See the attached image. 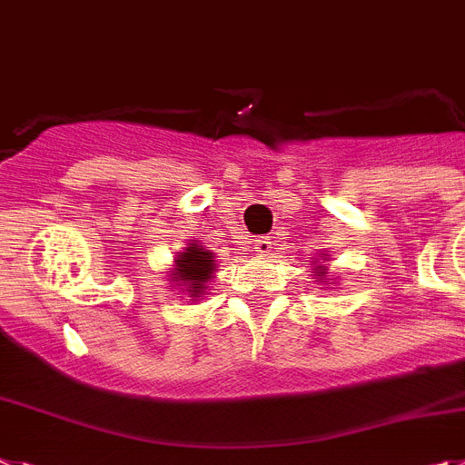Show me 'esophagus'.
<instances>
[{
  "label": "esophagus",
  "mask_w": 465,
  "mask_h": 465,
  "mask_svg": "<svg viewBox=\"0 0 465 465\" xmlns=\"http://www.w3.org/2000/svg\"><path fill=\"white\" fill-rule=\"evenodd\" d=\"M253 252H259L261 256H268L272 252V242L268 237H259V240H253Z\"/></svg>",
  "instance_id": "obj_1"
}]
</instances>
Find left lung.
<instances>
[{
	"instance_id": "1",
	"label": "left lung",
	"mask_w": 465,
	"mask_h": 465,
	"mask_svg": "<svg viewBox=\"0 0 465 465\" xmlns=\"http://www.w3.org/2000/svg\"><path fill=\"white\" fill-rule=\"evenodd\" d=\"M315 263H317V261H315ZM315 271H317L315 280H324V277H327V268H324V265H315Z\"/></svg>"
}]
</instances>
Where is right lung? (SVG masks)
Instances as JSON below:
<instances>
[{"label":"right lung","mask_w":465,"mask_h":465,"mask_svg":"<svg viewBox=\"0 0 465 465\" xmlns=\"http://www.w3.org/2000/svg\"><path fill=\"white\" fill-rule=\"evenodd\" d=\"M216 272V259L209 249L200 247L197 242L190 240L188 247L173 259L172 280L178 287L190 293V301H197L206 292V284Z\"/></svg>","instance_id":"add662e5"}]
</instances>
